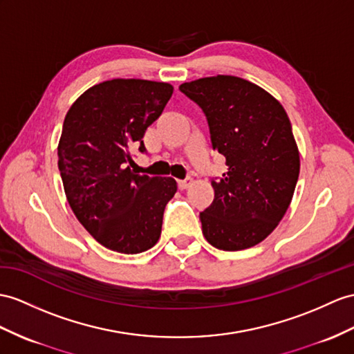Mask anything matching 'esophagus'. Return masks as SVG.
Here are the masks:
<instances>
[{
	"mask_svg": "<svg viewBox=\"0 0 354 354\" xmlns=\"http://www.w3.org/2000/svg\"><path fill=\"white\" fill-rule=\"evenodd\" d=\"M192 183H194V180H192L191 177H189V178H185V180H178V187L182 189V191H183V189L191 187V185H192Z\"/></svg>",
	"mask_w": 354,
	"mask_h": 354,
	"instance_id": "34e87169",
	"label": "esophagus"
}]
</instances>
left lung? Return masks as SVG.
<instances>
[{"label":"left lung","instance_id":"8db88e82","mask_svg":"<svg viewBox=\"0 0 354 354\" xmlns=\"http://www.w3.org/2000/svg\"><path fill=\"white\" fill-rule=\"evenodd\" d=\"M209 122L212 144L228 171L212 182L214 200L200 213L203 234L222 251L252 248L288 210L300 171L286 109L243 77L218 75L180 85Z\"/></svg>","mask_w":354,"mask_h":354}]
</instances>
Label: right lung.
I'll return each mask as SVG.
<instances>
[{
	"label": "right lung",
	"mask_w": 354,
	"mask_h": 354,
	"mask_svg": "<svg viewBox=\"0 0 354 354\" xmlns=\"http://www.w3.org/2000/svg\"><path fill=\"white\" fill-rule=\"evenodd\" d=\"M168 82L103 81L67 111L58 142V169L75 216L111 251L141 254L158 243L171 177L135 174L132 151L172 96Z\"/></svg>",
	"instance_id": "add662e5"
}]
</instances>
